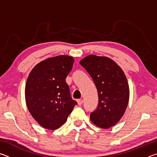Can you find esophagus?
<instances>
[{
	"label": "esophagus",
	"mask_w": 157,
	"mask_h": 157,
	"mask_svg": "<svg viewBox=\"0 0 157 157\" xmlns=\"http://www.w3.org/2000/svg\"><path fill=\"white\" fill-rule=\"evenodd\" d=\"M77 102H78V104L79 105H81L82 103H83V100H82V99H78V100H77Z\"/></svg>",
	"instance_id": "1"
}]
</instances>
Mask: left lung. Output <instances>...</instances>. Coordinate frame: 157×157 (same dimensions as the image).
<instances>
[{"label": "left lung", "mask_w": 157, "mask_h": 157, "mask_svg": "<svg viewBox=\"0 0 157 157\" xmlns=\"http://www.w3.org/2000/svg\"><path fill=\"white\" fill-rule=\"evenodd\" d=\"M94 80L98 94V105L90 119L95 125L108 129L118 123L129 102V89L121 68L107 57L89 55L79 62Z\"/></svg>", "instance_id": "8db88e82"}]
</instances>
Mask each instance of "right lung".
I'll list each match as a JSON object with an SVG mask.
<instances>
[{
    "instance_id": "obj_1",
    "label": "right lung",
    "mask_w": 157,
    "mask_h": 157,
    "mask_svg": "<svg viewBox=\"0 0 157 157\" xmlns=\"http://www.w3.org/2000/svg\"><path fill=\"white\" fill-rule=\"evenodd\" d=\"M73 63V58L67 55L48 58L34 66L28 76L26 104L32 116L44 128H59L78 104L65 80Z\"/></svg>"
}]
</instances>
